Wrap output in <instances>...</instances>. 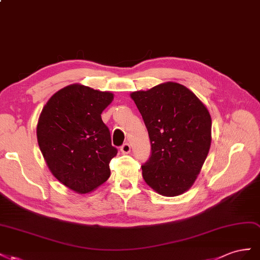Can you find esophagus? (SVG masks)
<instances>
[{
  "label": "esophagus",
  "mask_w": 260,
  "mask_h": 260,
  "mask_svg": "<svg viewBox=\"0 0 260 260\" xmlns=\"http://www.w3.org/2000/svg\"><path fill=\"white\" fill-rule=\"evenodd\" d=\"M121 151H122L123 153H125V154L129 153V151H131V146H129V144H128V143L123 144V145L121 146Z\"/></svg>",
  "instance_id": "obj_1"
}]
</instances>
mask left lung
Segmentation results:
<instances>
[{
	"instance_id": "left-lung-1",
	"label": "left lung",
	"mask_w": 260,
	"mask_h": 260,
	"mask_svg": "<svg viewBox=\"0 0 260 260\" xmlns=\"http://www.w3.org/2000/svg\"><path fill=\"white\" fill-rule=\"evenodd\" d=\"M149 134L145 182L162 196H179L194 184L211 144V117L194 92L165 83L131 93Z\"/></svg>"
}]
</instances>
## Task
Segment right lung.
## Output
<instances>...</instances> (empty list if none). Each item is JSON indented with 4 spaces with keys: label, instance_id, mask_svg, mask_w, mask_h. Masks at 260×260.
I'll use <instances>...</instances> for the list:
<instances>
[{
    "label": "right lung",
    "instance_id": "right-lung-1",
    "mask_svg": "<svg viewBox=\"0 0 260 260\" xmlns=\"http://www.w3.org/2000/svg\"><path fill=\"white\" fill-rule=\"evenodd\" d=\"M113 93L74 84L55 92L43 107L37 138L51 173L66 187L87 194L110 177L117 153L102 111Z\"/></svg>",
    "mask_w": 260,
    "mask_h": 260
}]
</instances>
